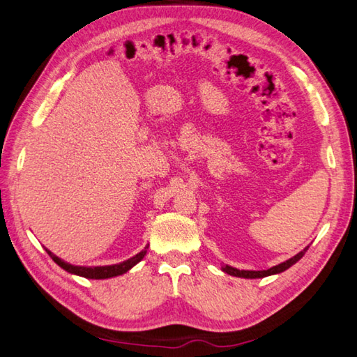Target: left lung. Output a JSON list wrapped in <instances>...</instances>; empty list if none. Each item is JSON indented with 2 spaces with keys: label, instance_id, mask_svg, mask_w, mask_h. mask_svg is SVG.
Returning a JSON list of instances; mask_svg holds the SVG:
<instances>
[{
  "label": "left lung",
  "instance_id": "8db88e82",
  "mask_svg": "<svg viewBox=\"0 0 357 357\" xmlns=\"http://www.w3.org/2000/svg\"><path fill=\"white\" fill-rule=\"evenodd\" d=\"M306 250H307V247L303 248V250L295 255V257H292L291 259L281 262V264H278V266H273L271 268H267V271H239V268L231 267V266H228V264H225L224 267H222V271H224L228 275H231V277H239V278H264V277H271V275H277V273H281V272L287 271V268L291 267V266H294L298 259L303 258V255L306 253Z\"/></svg>",
  "mask_w": 357,
  "mask_h": 357
}]
</instances>
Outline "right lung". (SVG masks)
<instances>
[{
  "mask_svg": "<svg viewBox=\"0 0 357 357\" xmlns=\"http://www.w3.org/2000/svg\"><path fill=\"white\" fill-rule=\"evenodd\" d=\"M147 248L149 245H146L143 250L139 253H137L135 257H132L129 259H126L123 262H119V264H112V266H91V267H85V266H73L70 262H66L63 259H60L59 257H56L52 252H50L48 248H46V252H48L50 257L52 258V261L59 264L60 267L66 271L68 273L73 275H79V277H84V278H89V280H105V278H113V277H118V275H123L126 272H129L133 266H137L138 262L144 258V255L147 253Z\"/></svg>",
  "mask_w": 357,
  "mask_h": 357,
  "instance_id": "add662e5",
  "label": "right lung"
}]
</instances>
